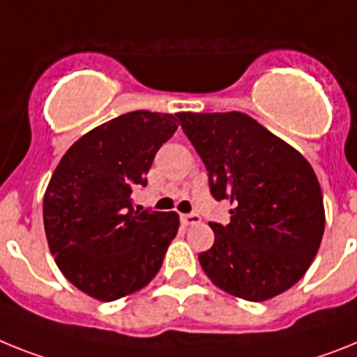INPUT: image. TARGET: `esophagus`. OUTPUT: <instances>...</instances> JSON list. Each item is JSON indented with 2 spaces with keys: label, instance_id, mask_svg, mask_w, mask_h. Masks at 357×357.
<instances>
[{
  "label": "esophagus",
  "instance_id": "34e87169",
  "mask_svg": "<svg viewBox=\"0 0 357 357\" xmlns=\"http://www.w3.org/2000/svg\"><path fill=\"white\" fill-rule=\"evenodd\" d=\"M181 221H183L185 225H197L202 221V218H199V214H196V212H190V214L181 215Z\"/></svg>",
  "mask_w": 357,
  "mask_h": 357
}]
</instances>
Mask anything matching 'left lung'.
Here are the masks:
<instances>
[{"label": "left lung", "mask_w": 357, "mask_h": 357, "mask_svg": "<svg viewBox=\"0 0 357 357\" xmlns=\"http://www.w3.org/2000/svg\"><path fill=\"white\" fill-rule=\"evenodd\" d=\"M208 172L214 199H229L230 223H208L214 245L199 254L221 290L265 301L296 285L325 230L323 194L296 149L243 112H179Z\"/></svg>", "instance_id": "left-lung-1"}]
</instances>
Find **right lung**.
<instances>
[{"label":"right lung","instance_id":"right-lung-1","mask_svg":"<svg viewBox=\"0 0 357 357\" xmlns=\"http://www.w3.org/2000/svg\"><path fill=\"white\" fill-rule=\"evenodd\" d=\"M172 114L136 110L92 128L65 152L43 197L56 265L72 285L116 301L151 283L179 229L176 212L134 211L155 152L178 130Z\"/></svg>","mask_w":357,"mask_h":357}]
</instances>
